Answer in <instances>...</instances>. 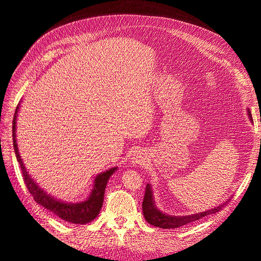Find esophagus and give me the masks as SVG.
<instances>
[{"label":"esophagus","mask_w":261,"mask_h":261,"mask_svg":"<svg viewBox=\"0 0 261 261\" xmlns=\"http://www.w3.org/2000/svg\"><path fill=\"white\" fill-rule=\"evenodd\" d=\"M132 162L136 163V164H141V163H143V156L139 155V154H135L132 158Z\"/></svg>","instance_id":"obj_1"}]
</instances>
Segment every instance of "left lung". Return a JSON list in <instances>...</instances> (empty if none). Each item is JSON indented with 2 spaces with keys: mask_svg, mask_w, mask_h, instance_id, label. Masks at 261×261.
<instances>
[{
  "mask_svg": "<svg viewBox=\"0 0 261 261\" xmlns=\"http://www.w3.org/2000/svg\"><path fill=\"white\" fill-rule=\"evenodd\" d=\"M247 114L250 118V121L252 122V117H251V113H250L249 110H247ZM230 199H231V197H230ZM230 199H227L225 202L219 204L218 207H215V208H212L210 210H206L203 212L195 213V215L180 216V217L169 216V215H167V213H163L162 211H160L159 209L155 207L151 185L147 184L146 193H145L144 201H143V213H144V217H145L146 221L149 224H151V225L156 226V227H160V228H176V227H179V226L186 225L188 223L195 222V221L199 220L203 217L212 215V213H216V212L220 211L228 201H230Z\"/></svg>",
  "mask_w": 261,
  "mask_h": 261,
  "instance_id": "left-lung-1",
  "label": "left lung"
}]
</instances>
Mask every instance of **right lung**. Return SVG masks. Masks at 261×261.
Masks as SVG:
<instances>
[{
  "label": "right lung",
  "instance_id": "right-lung-1",
  "mask_svg": "<svg viewBox=\"0 0 261 261\" xmlns=\"http://www.w3.org/2000/svg\"><path fill=\"white\" fill-rule=\"evenodd\" d=\"M19 110V105L16 108L15 111L14 120H13V145L15 154H16L17 161L20 165V169L22 172L23 180L28 188L29 193L33 195L34 199L37 203L40 206L48 209L49 211L53 212L54 215H57L62 220L67 221V222L74 223V224H86L91 222L92 220L97 218L99 212L101 210L102 203H103V197L107 183L113 173L117 170V168H111L106 172H102L98 174L93 180V188L89 195L88 198L81 202H64L61 201L57 198H54L48 193H45L42 188L39 187V185L36 181L31 178L29 173L27 172L25 165L22 163V160L20 158L18 147L16 143V120H17V112Z\"/></svg>",
  "mask_w": 261,
  "mask_h": 261
}]
</instances>
